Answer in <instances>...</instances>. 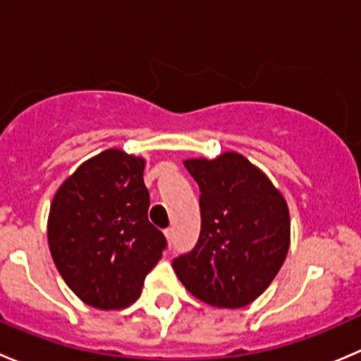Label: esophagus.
Instances as JSON below:
<instances>
[{"instance_id":"esophagus-1","label":"esophagus","mask_w":361,"mask_h":361,"mask_svg":"<svg viewBox=\"0 0 361 361\" xmlns=\"http://www.w3.org/2000/svg\"><path fill=\"white\" fill-rule=\"evenodd\" d=\"M164 234H166L167 241H169V243H173V241H174V228H173V227L166 228V231H164Z\"/></svg>"}]
</instances>
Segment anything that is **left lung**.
<instances>
[{
  "mask_svg": "<svg viewBox=\"0 0 361 361\" xmlns=\"http://www.w3.org/2000/svg\"><path fill=\"white\" fill-rule=\"evenodd\" d=\"M185 167L201 190V234L194 248L174 258V272L207 304L245 307L285 262L288 206L271 180L234 152L185 160Z\"/></svg>",
  "mask_w": 361,
  "mask_h": 361,
  "instance_id": "1",
  "label": "left lung"
}]
</instances>
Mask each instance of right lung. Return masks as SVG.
<instances>
[{
    "mask_svg": "<svg viewBox=\"0 0 361 361\" xmlns=\"http://www.w3.org/2000/svg\"><path fill=\"white\" fill-rule=\"evenodd\" d=\"M143 169V159L106 150L83 162L50 206L54 264L69 288L96 309L133 304L167 246L148 220Z\"/></svg>",
    "mask_w": 361,
    "mask_h": 361,
    "instance_id": "1",
    "label": "right lung"
}]
</instances>
